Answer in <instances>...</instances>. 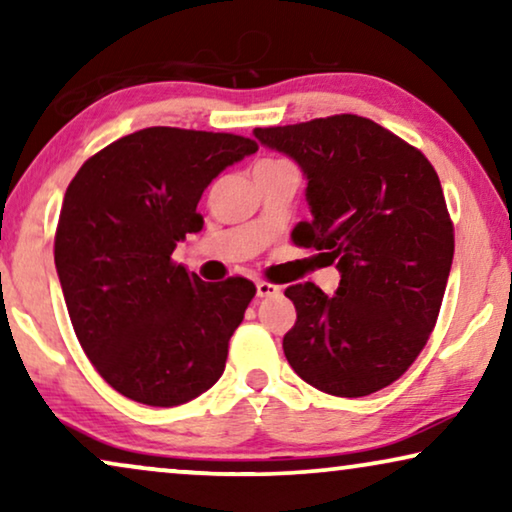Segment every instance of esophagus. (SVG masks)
<instances>
[{"instance_id":"obj_1","label":"esophagus","mask_w":512,"mask_h":512,"mask_svg":"<svg viewBox=\"0 0 512 512\" xmlns=\"http://www.w3.org/2000/svg\"><path fill=\"white\" fill-rule=\"evenodd\" d=\"M282 293V286L270 284V282H256V296L258 298H272Z\"/></svg>"}]
</instances>
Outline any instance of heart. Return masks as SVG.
I'll use <instances>...</instances> for the list:
<instances>
[{
  "label": "heart",
  "mask_w": 512,
  "mask_h": 512,
  "mask_svg": "<svg viewBox=\"0 0 512 512\" xmlns=\"http://www.w3.org/2000/svg\"><path fill=\"white\" fill-rule=\"evenodd\" d=\"M275 163H282V160H261L258 165H275Z\"/></svg>",
  "instance_id": "1"
}]
</instances>
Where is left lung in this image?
Here are the masks:
<instances>
[{"mask_svg":"<svg viewBox=\"0 0 512 512\" xmlns=\"http://www.w3.org/2000/svg\"><path fill=\"white\" fill-rule=\"evenodd\" d=\"M254 137L303 170L312 219L291 237L340 272L335 296L312 282L284 291L298 314L282 342L286 361L331 396L389 387L429 340L452 268L454 228L436 170L354 114L256 128Z\"/></svg>","mask_w":512,"mask_h":512,"instance_id":"left-lung-1","label":"left lung"}]
</instances>
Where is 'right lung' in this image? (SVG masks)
<instances>
[{
	"mask_svg": "<svg viewBox=\"0 0 512 512\" xmlns=\"http://www.w3.org/2000/svg\"><path fill=\"white\" fill-rule=\"evenodd\" d=\"M258 151L228 132L144 128L88 158L67 186L55 268L83 352L130 401L172 408L223 375L254 282H202L172 261L200 233L212 179Z\"/></svg>",
	"mask_w": 512,
	"mask_h": 512,
	"instance_id": "obj_1",
	"label": "right lung"
}]
</instances>
